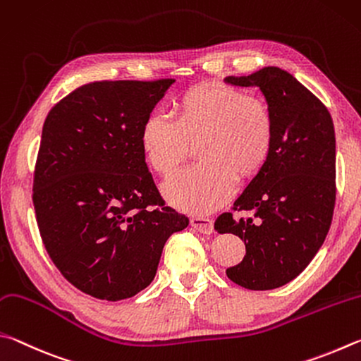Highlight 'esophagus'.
<instances>
[{
	"label": "esophagus",
	"mask_w": 361,
	"mask_h": 361,
	"mask_svg": "<svg viewBox=\"0 0 361 361\" xmlns=\"http://www.w3.org/2000/svg\"><path fill=\"white\" fill-rule=\"evenodd\" d=\"M190 225L193 226L195 230H198L200 233H204V235H209V233L214 231L212 220L207 219V217H192Z\"/></svg>",
	"instance_id": "34e87169"
}]
</instances>
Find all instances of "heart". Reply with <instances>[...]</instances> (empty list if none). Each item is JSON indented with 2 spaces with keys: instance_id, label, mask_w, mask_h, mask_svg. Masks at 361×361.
<instances>
[{
  "instance_id": "heart-1",
  "label": "heart",
  "mask_w": 361,
  "mask_h": 361,
  "mask_svg": "<svg viewBox=\"0 0 361 361\" xmlns=\"http://www.w3.org/2000/svg\"><path fill=\"white\" fill-rule=\"evenodd\" d=\"M276 122L269 104L222 82L193 85L173 99L171 120L150 116L139 144L152 168L174 176L197 145L200 163L164 185L171 204L187 212L211 211L235 187L262 173L273 152Z\"/></svg>"
}]
</instances>
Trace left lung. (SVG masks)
I'll list each match as a JSON object with an SVG mask.
<instances>
[{"instance_id": "8db88e82", "label": "left lung", "mask_w": 361, "mask_h": 361, "mask_svg": "<svg viewBox=\"0 0 361 361\" xmlns=\"http://www.w3.org/2000/svg\"><path fill=\"white\" fill-rule=\"evenodd\" d=\"M225 80L260 88L273 111L276 139L262 173L231 207L254 216L236 220L224 212L214 228L245 244L243 262L226 269L228 279L249 290H273L305 271L330 230L336 201L333 118L312 92L281 68Z\"/></svg>"}]
</instances>
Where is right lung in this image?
Returning a JSON list of instances; mask_svg holds the SVG:
<instances>
[{"label": "right lung", "instance_id": "right-lung-1", "mask_svg": "<svg viewBox=\"0 0 361 361\" xmlns=\"http://www.w3.org/2000/svg\"><path fill=\"white\" fill-rule=\"evenodd\" d=\"M174 79L101 80L59 101L42 126L33 204L49 257L98 300L154 281L163 245L188 219L164 204L139 130Z\"/></svg>", "mask_w": 361, "mask_h": 361}]
</instances>
